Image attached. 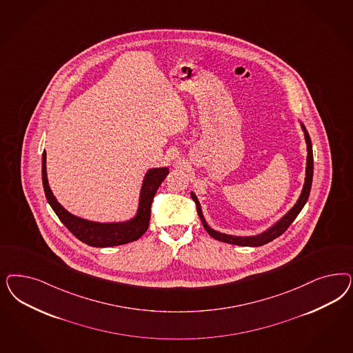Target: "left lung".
Here are the masks:
<instances>
[{"mask_svg": "<svg viewBox=\"0 0 353 353\" xmlns=\"http://www.w3.org/2000/svg\"><path fill=\"white\" fill-rule=\"evenodd\" d=\"M301 127H303V131H304V135H305V140H307V172H305V183H304L303 191H301V194H300L297 203L294 205V208H292L279 222H276L273 228H269L268 231L262 232L260 235H256V236H232V235L221 234V232L214 231L213 228H210L208 226L204 216H203V213H201L200 203H199L197 197H196L194 192H192L191 197H192V200H194V204H196L197 214L200 216V219H201V222H203V226H204L205 230L208 231V234H209L212 238L219 240V241H223V243H228V244L241 245V247H261L263 244H266V243L272 241V240L275 239V238L281 236V235L285 232V230L290 228V225L295 221L296 216L301 212V209L304 208V205L307 203V197H309V194H310L312 181H313V150H312V141H310V137H309V134H307V128L304 127V125H301Z\"/></svg>", "mask_w": 353, "mask_h": 353, "instance_id": "1", "label": "left lung"}]
</instances>
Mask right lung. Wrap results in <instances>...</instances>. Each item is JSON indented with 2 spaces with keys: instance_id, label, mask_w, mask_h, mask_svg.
Here are the masks:
<instances>
[{
  "instance_id": "add662e5",
  "label": "right lung",
  "mask_w": 353,
  "mask_h": 353,
  "mask_svg": "<svg viewBox=\"0 0 353 353\" xmlns=\"http://www.w3.org/2000/svg\"><path fill=\"white\" fill-rule=\"evenodd\" d=\"M46 162V153L44 150L41 174H43V185H44V192H46L48 203L50 204L54 213L61 219V222L72 232V235H75L80 241L97 248L122 245V244L135 241L144 235V232L148 230L150 206H152L153 197L157 192L161 183L163 182V179L169 174V169L166 168L150 169L147 172L141 187L140 203H139V209L135 218L123 223H97V222L85 221L79 216L70 214L68 210L63 209V206L58 203L48 184Z\"/></svg>"
}]
</instances>
